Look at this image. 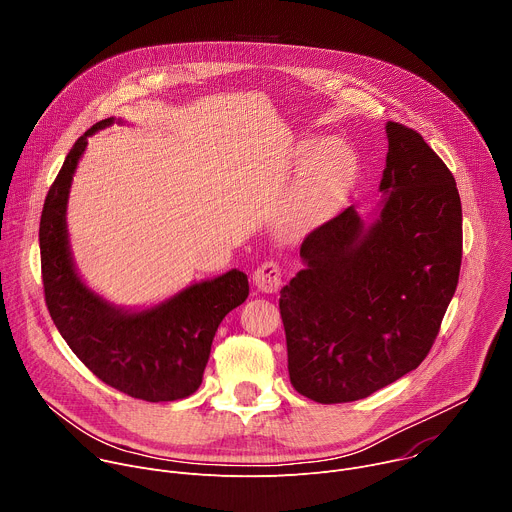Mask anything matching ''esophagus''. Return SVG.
Wrapping results in <instances>:
<instances>
[{
    "instance_id": "esophagus-1",
    "label": "esophagus",
    "mask_w": 512,
    "mask_h": 512,
    "mask_svg": "<svg viewBox=\"0 0 512 512\" xmlns=\"http://www.w3.org/2000/svg\"><path fill=\"white\" fill-rule=\"evenodd\" d=\"M281 279H283V271L275 261L261 263L253 273V283L259 291H263V294H275V291L281 287Z\"/></svg>"
}]
</instances>
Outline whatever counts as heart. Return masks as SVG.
Wrapping results in <instances>:
<instances>
[{"instance_id": "1", "label": "heart", "mask_w": 512, "mask_h": 512, "mask_svg": "<svg viewBox=\"0 0 512 512\" xmlns=\"http://www.w3.org/2000/svg\"><path fill=\"white\" fill-rule=\"evenodd\" d=\"M298 162L310 174L283 216V225L289 231H306L322 223L344 192L346 166L334 141L308 143Z\"/></svg>"}]
</instances>
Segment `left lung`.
I'll return each instance as SVG.
<instances>
[{"label":"left lung","mask_w":512,"mask_h":512,"mask_svg":"<svg viewBox=\"0 0 512 512\" xmlns=\"http://www.w3.org/2000/svg\"><path fill=\"white\" fill-rule=\"evenodd\" d=\"M385 194L373 223L354 206L302 243L279 298L294 389L318 403L373 395L417 369L440 332L462 265L456 180L423 137L387 123Z\"/></svg>","instance_id":"8db88e82"}]
</instances>
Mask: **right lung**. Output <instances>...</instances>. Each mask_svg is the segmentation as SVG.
I'll return each mask as SVG.
<instances>
[{
	"label": "right lung",
	"mask_w": 512,
	"mask_h": 512,
	"mask_svg": "<svg viewBox=\"0 0 512 512\" xmlns=\"http://www.w3.org/2000/svg\"><path fill=\"white\" fill-rule=\"evenodd\" d=\"M111 123L113 117L103 119L75 141L46 194L40 218L44 298L60 336L105 385L143 401H176L200 387L216 328L247 300L249 281L231 269L139 312L117 308L87 287L70 255L66 202L87 137Z\"/></svg>",
	"instance_id": "obj_1"
}]
</instances>
